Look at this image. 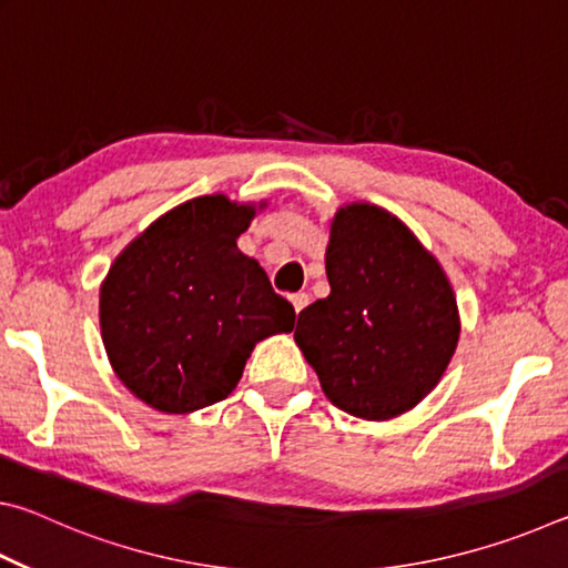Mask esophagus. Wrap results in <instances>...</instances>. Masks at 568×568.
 I'll return each mask as SVG.
<instances>
[{"instance_id": "obj_1", "label": "esophagus", "mask_w": 568, "mask_h": 568, "mask_svg": "<svg viewBox=\"0 0 568 568\" xmlns=\"http://www.w3.org/2000/svg\"><path fill=\"white\" fill-rule=\"evenodd\" d=\"M291 303L295 307V313H301L303 307L311 303V297H307V293H295V295H291Z\"/></svg>"}]
</instances>
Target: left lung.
Masks as SVG:
<instances>
[{"label": "left lung", "instance_id": "obj_1", "mask_svg": "<svg viewBox=\"0 0 568 568\" xmlns=\"http://www.w3.org/2000/svg\"><path fill=\"white\" fill-rule=\"evenodd\" d=\"M325 273L331 295L295 325L323 393L365 420L410 410L436 388L458 345L444 267L396 215L353 203L333 217Z\"/></svg>", "mask_w": 568, "mask_h": 568}]
</instances>
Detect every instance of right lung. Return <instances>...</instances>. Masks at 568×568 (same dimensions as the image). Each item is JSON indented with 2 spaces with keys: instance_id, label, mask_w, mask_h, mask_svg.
<instances>
[{
  "instance_id": "obj_1",
  "label": "right lung",
  "mask_w": 568,
  "mask_h": 568,
  "mask_svg": "<svg viewBox=\"0 0 568 568\" xmlns=\"http://www.w3.org/2000/svg\"><path fill=\"white\" fill-rule=\"evenodd\" d=\"M253 215L225 195L187 200L112 263L100 291L102 343L148 406H213L235 390L257 341L293 331V305L237 250Z\"/></svg>"
}]
</instances>
